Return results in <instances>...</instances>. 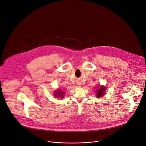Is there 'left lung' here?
<instances>
[{
  "label": "left lung",
  "instance_id": "1",
  "mask_svg": "<svg viewBox=\"0 0 146 146\" xmlns=\"http://www.w3.org/2000/svg\"><path fill=\"white\" fill-rule=\"evenodd\" d=\"M106 90V88L104 86H101L99 88V89L97 90L96 91V97L98 98H100V97H102L104 95H105V92Z\"/></svg>",
  "mask_w": 146,
  "mask_h": 146
}]
</instances>
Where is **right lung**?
<instances>
[{
    "mask_svg": "<svg viewBox=\"0 0 146 146\" xmlns=\"http://www.w3.org/2000/svg\"><path fill=\"white\" fill-rule=\"evenodd\" d=\"M54 96L56 98H63L64 96V92H63L61 90H57L54 92Z\"/></svg>",
    "mask_w": 146,
    "mask_h": 146,
    "instance_id": "1",
    "label": "right lung"
}]
</instances>
